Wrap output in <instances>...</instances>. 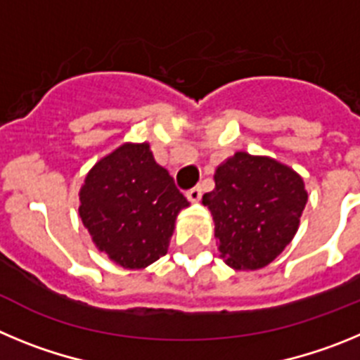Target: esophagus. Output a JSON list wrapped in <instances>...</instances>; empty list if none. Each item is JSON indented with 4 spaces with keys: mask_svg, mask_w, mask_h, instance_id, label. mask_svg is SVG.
Returning a JSON list of instances; mask_svg holds the SVG:
<instances>
[{
    "mask_svg": "<svg viewBox=\"0 0 360 360\" xmlns=\"http://www.w3.org/2000/svg\"><path fill=\"white\" fill-rule=\"evenodd\" d=\"M186 196H187V200H191V202H198V200L202 198V187L200 186L193 187V189L187 191Z\"/></svg>",
    "mask_w": 360,
    "mask_h": 360,
    "instance_id": "34e87169",
    "label": "esophagus"
}]
</instances>
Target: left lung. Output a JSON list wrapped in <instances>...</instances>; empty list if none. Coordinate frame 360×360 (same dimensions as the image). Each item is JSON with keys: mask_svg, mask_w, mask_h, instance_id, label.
<instances>
[{"mask_svg": "<svg viewBox=\"0 0 360 360\" xmlns=\"http://www.w3.org/2000/svg\"><path fill=\"white\" fill-rule=\"evenodd\" d=\"M202 198L214 219L219 252L232 269L269 265L294 238L308 195L303 178L266 157L236 153Z\"/></svg>", "mask_w": 360, "mask_h": 360, "instance_id": "obj_1", "label": "left lung"}]
</instances>
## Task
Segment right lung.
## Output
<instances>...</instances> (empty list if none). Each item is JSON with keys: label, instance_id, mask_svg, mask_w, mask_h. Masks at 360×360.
<instances>
[{"label": "right lung", "instance_id": "add662e5", "mask_svg": "<svg viewBox=\"0 0 360 360\" xmlns=\"http://www.w3.org/2000/svg\"><path fill=\"white\" fill-rule=\"evenodd\" d=\"M187 205L144 142L120 146L95 164L79 214L98 250L124 269H144L165 256L178 211Z\"/></svg>", "mask_w": 360, "mask_h": 360}]
</instances>
